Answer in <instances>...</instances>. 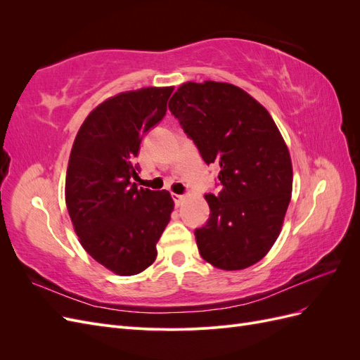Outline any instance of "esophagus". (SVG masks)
<instances>
[{
    "label": "esophagus",
    "instance_id": "esophagus-1",
    "mask_svg": "<svg viewBox=\"0 0 360 360\" xmlns=\"http://www.w3.org/2000/svg\"><path fill=\"white\" fill-rule=\"evenodd\" d=\"M172 198H174V202H176V205L180 207L183 204V201H184V195L176 193V195H172Z\"/></svg>",
    "mask_w": 360,
    "mask_h": 360
}]
</instances>
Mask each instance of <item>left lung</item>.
Returning <instances> with one entry per match:
<instances>
[{
	"label": "left lung",
	"instance_id": "obj_1",
	"mask_svg": "<svg viewBox=\"0 0 360 360\" xmlns=\"http://www.w3.org/2000/svg\"><path fill=\"white\" fill-rule=\"evenodd\" d=\"M169 110L204 162L221 167L219 195H205L210 217L195 230L201 257L242 270L267 255L281 234L292 192L290 151L266 108L228 82H184Z\"/></svg>",
	"mask_w": 360,
	"mask_h": 360
}]
</instances>
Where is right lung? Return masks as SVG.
<instances>
[{
	"label": "right lung",
	"mask_w": 360,
	"mask_h": 360,
	"mask_svg": "<svg viewBox=\"0 0 360 360\" xmlns=\"http://www.w3.org/2000/svg\"><path fill=\"white\" fill-rule=\"evenodd\" d=\"M174 86L118 93L86 115L73 141L66 205L79 243L97 263L132 276L155 263L174 201L168 191L138 189L134 159L167 112Z\"/></svg>",
	"instance_id": "add662e5"
}]
</instances>
